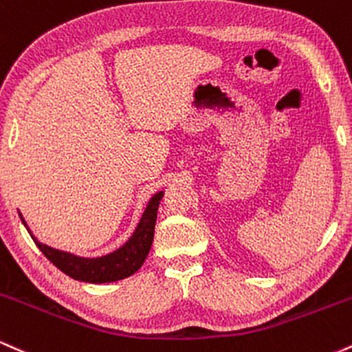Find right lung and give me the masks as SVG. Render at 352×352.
I'll list each match as a JSON object with an SVG mask.
<instances>
[{
  "mask_svg": "<svg viewBox=\"0 0 352 352\" xmlns=\"http://www.w3.org/2000/svg\"><path fill=\"white\" fill-rule=\"evenodd\" d=\"M164 192H157L147 204L142 218L137 225L134 235L129 238L124 246H120L116 252L99 258H82L76 256L67 252H59V250L51 248V246L41 243L33 236L36 246L41 250L44 256L51 261L56 268L66 273L72 280L86 281V283H111L119 281L124 278L134 274L140 266L144 265L153 241V230H155L157 210L162 200ZM21 217V213H19ZM24 227L28 228L26 221L21 217ZM30 232V228H28ZM31 233V232H30Z\"/></svg>",
  "mask_w": 352,
  "mask_h": 352,
  "instance_id": "1",
  "label": "right lung"
}]
</instances>
